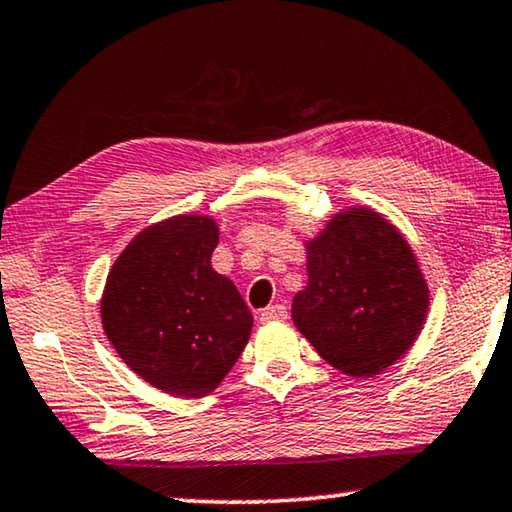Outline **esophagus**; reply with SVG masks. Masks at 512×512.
Instances as JSON below:
<instances>
[{
	"instance_id": "obj_1",
	"label": "esophagus",
	"mask_w": 512,
	"mask_h": 512,
	"mask_svg": "<svg viewBox=\"0 0 512 512\" xmlns=\"http://www.w3.org/2000/svg\"><path fill=\"white\" fill-rule=\"evenodd\" d=\"M285 317H287V308H285V305L276 303V305H269V308H266L262 315H259V322L269 324V322H278V319H285Z\"/></svg>"
}]
</instances>
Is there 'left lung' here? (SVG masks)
<instances>
[{"label":"left lung","mask_w":512,"mask_h":512,"mask_svg":"<svg viewBox=\"0 0 512 512\" xmlns=\"http://www.w3.org/2000/svg\"><path fill=\"white\" fill-rule=\"evenodd\" d=\"M305 246V285L292 319L326 363L368 379L414 347L430 310V287L414 248L384 213L335 211Z\"/></svg>","instance_id":"8db88e82"}]
</instances>
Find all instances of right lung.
<instances>
[{
	"instance_id": "obj_1",
	"label": "right lung",
	"mask_w": 512,
	"mask_h": 512,
	"mask_svg": "<svg viewBox=\"0 0 512 512\" xmlns=\"http://www.w3.org/2000/svg\"><path fill=\"white\" fill-rule=\"evenodd\" d=\"M220 230L207 213H181L142 232L114 259L101 324L137 377L177 398L216 391L248 345L253 315L213 271Z\"/></svg>"
}]
</instances>
